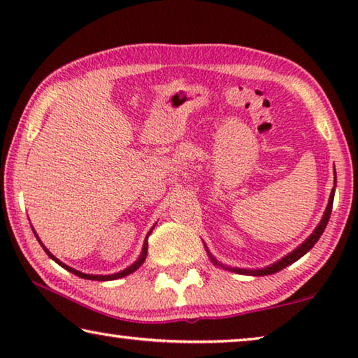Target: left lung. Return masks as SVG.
I'll return each instance as SVG.
<instances>
[{"label": "left lung", "instance_id": "1", "mask_svg": "<svg viewBox=\"0 0 358 358\" xmlns=\"http://www.w3.org/2000/svg\"><path fill=\"white\" fill-rule=\"evenodd\" d=\"M335 183H336V173H335ZM333 197H335V186H333L331 194H330V199H329V205H327V208H325V211H324V216H322V220H320L319 226H317L316 229H314V232H313V234L310 235V237H308L305 241H303V243H301L299 248H295V250H294L292 252H289L286 257L280 259V260H278V262L271 264V265H268V266H265V268H259V270L232 268V266H226V265H222V264L217 262V260H216L213 256H211L210 251L207 250L208 256H210V259H211V262H213L215 265H220V266H222V268H226V270L235 271V273H240V275H251V276H265V275H273V273H276V271H280V270H282V268H286L287 265L294 264L295 260H299L300 257L305 256V254H306L308 251H310L314 245L317 243V240L320 238V235H322V232H324L325 227H327V222H329V220H330V215H331V207H333ZM205 248H207V246H205Z\"/></svg>", "mask_w": 358, "mask_h": 358}]
</instances>
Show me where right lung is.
<instances>
[{
    "label": "right lung",
    "instance_id": "add662e5",
    "mask_svg": "<svg viewBox=\"0 0 358 358\" xmlns=\"http://www.w3.org/2000/svg\"><path fill=\"white\" fill-rule=\"evenodd\" d=\"M150 234H151V230L148 232V235H150ZM34 235H36V232H34ZM148 235H147V238H145V241H143L142 252H141V256H138V259L136 260V262L132 264L131 266H128V268H126V270H123V271H118V273H113V275H87V273H82V271H78V270H76V268H71V266H68L66 264H63L62 260H58L55 256H53V254H50V251H48L47 248H45L44 245H42V241L39 240L38 235H36V238L39 240V243L42 245V248H44V251L48 254V257L55 260V262H57L58 265H62L64 270L71 271V273L77 275L78 278H83V280H93V281H112V280H118V278H123V276H128V275H131L132 271H136V270L138 268V266H141V265L145 262V257H147V251H148Z\"/></svg>",
    "mask_w": 358,
    "mask_h": 358
}]
</instances>
